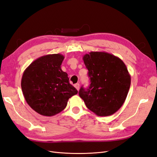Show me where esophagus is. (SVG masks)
I'll use <instances>...</instances> for the list:
<instances>
[{"instance_id":"esophagus-1","label":"esophagus","mask_w":157,"mask_h":157,"mask_svg":"<svg viewBox=\"0 0 157 157\" xmlns=\"http://www.w3.org/2000/svg\"><path fill=\"white\" fill-rule=\"evenodd\" d=\"M75 88H76L78 91L79 90V88H80V84H78V83H77V84H75Z\"/></svg>"}]
</instances>
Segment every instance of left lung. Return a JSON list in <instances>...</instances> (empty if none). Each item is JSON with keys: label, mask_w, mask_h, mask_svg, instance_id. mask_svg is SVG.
I'll list each match as a JSON object with an SVG mask.
<instances>
[{"label": "left lung", "mask_w": 157, "mask_h": 157, "mask_svg": "<svg viewBox=\"0 0 157 157\" xmlns=\"http://www.w3.org/2000/svg\"><path fill=\"white\" fill-rule=\"evenodd\" d=\"M83 60L91 84L87 90L81 87L79 96L97 116L114 114L129 90L131 76L126 66L120 58L104 52H91L84 55Z\"/></svg>", "instance_id": "1"}]
</instances>
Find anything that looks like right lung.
<instances>
[{"label":"right lung","instance_id":"add662e5","mask_svg":"<svg viewBox=\"0 0 157 157\" xmlns=\"http://www.w3.org/2000/svg\"><path fill=\"white\" fill-rule=\"evenodd\" d=\"M64 59L61 54H49L35 60L24 70L21 87L28 104L39 114L52 117L66 107L78 91L69 82L67 74L61 70Z\"/></svg>","mask_w":157,"mask_h":157}]
</instances>
